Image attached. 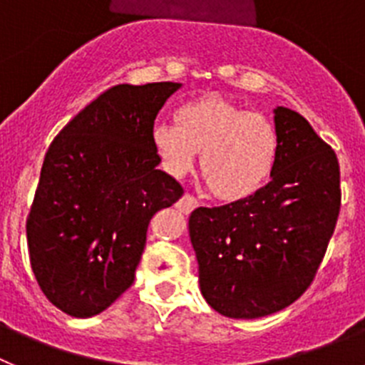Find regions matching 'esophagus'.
Listing matches in <instances>:
<instances>
[{
	"instance_id": "34e87169",
	"label": "esophagus",
	"mask_w": 365,
	"mask_h": 365,
	"mask_svg": "<svg viewBox=\"0 0 365 365\" xmlns=\"http://www.w3.org/2000/svg\"><path fill=\"white\" fill-rule=\"evenodd\" d=\"M197 206H199L197 197H193L192 193H185V195L180 197V201L177 202V208H179L182 214H190V212L195 210Z\"/></svg>"
}]
</instances>
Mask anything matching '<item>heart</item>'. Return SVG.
I'll list each match as a JSON object with an SVG mask.
<instances>
[{"instance_id":"1","label":"heart","mask_w":365,"mask_h":365,"mask_svg":"<svg viewBox=\"0 0 365 365\" xmlns=\"http://www.w3.org/2000/svg\"><path fill=\"white\" fill-rule=\"evenodd\" d=\"M173 118L175 125L157 124L151 131L155 153L170 175L192 172L201 153L202 180L221 201H243L267 185L278 159V133L269 118L217 93L180 104Z\"/></svg>"}]
</instances>
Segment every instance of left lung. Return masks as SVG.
I'll use <instances>...</instances> for the list:
<instances>
[{"label":"left lung","mask_w":365,"mask_h":365,"mask_svg":"<svg viewBox=\"0 0 365 365\" xmlns=\"http://www.w3.org/2000/svg\"><path fill=\"white\" fill-rule=\"evenodd\" d=\"M274 113L278 159L269 185L190 215L201 292L228 318L252 320L296 302L320 269L340 214L334 150L299 113L282 106Z\"/></svg>","instance_id":"obj_1"}]
</instances>
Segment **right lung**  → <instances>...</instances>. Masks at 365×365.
<instances>
[{
  "instance_id": "right-lung-1",
  "label": "right lung",
  "mask_w": 365,
  "mask_h": 365,
  "mask_svg": "<svg viewBox=\"0 0 365 365\" xmlns=\"http://www.w3.org/2000/svg\"><path fill=\"white\" fill-rule=\"evenodd\" d=\"M180 83H120L54 137L27 217L32 272L74 318L108 309L131 287L148 225L182 197L151 144L155 118Z\"/></svg>"
}]
</instances>
